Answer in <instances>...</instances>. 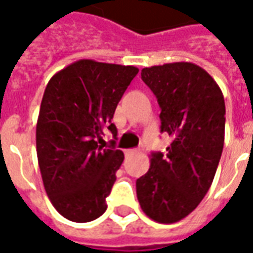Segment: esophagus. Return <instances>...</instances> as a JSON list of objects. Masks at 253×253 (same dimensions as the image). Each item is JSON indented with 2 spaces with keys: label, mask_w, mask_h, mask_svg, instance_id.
Wrapping results in <instances>:
<instances>
[{
  "label": "esophagus",
  "mask_w": 253,
  "mask_h": 253,
  "mask_svg": "<svg viewBox=\"0 0 253 253\" xmlns=\"http://www.w3.org/2000/svg\"><path fill=\"white\" fill-rule=\"evenodd\" d=\"M134 153H137V150H135V149H127L126 152H125L126 157H130V156H132Z\"/></svg>",
  "instance_id": "1"
}]
</instances>
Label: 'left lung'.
<instances>
[{
    "mask_svg": "<svg viewBox=\"0 0 253 253\" xmlns=\"http://www.w3.org/2000/svg\"><path fill=\"white\" fill-rule=\"evenodd\" d=\"M141 78L156 94L161 132L172 137L167 153H152L137 180L143 212L160 223L187 217L205 198L221 159L225 101L209 73L191 62L145 67Z\"/></svg>",
    "mask_w": 253,
    "mask_h": 253,
    "instance_id": "1",
    "label": "left lung"
}]
</instances>
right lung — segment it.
<instances>
[{
  "label": "right lung",
  "mask_w": 253,
  "mask_h": 253,
  "mask_svg": "<svg viewBox=\"0 0 253 253\" xmlns=\"http://www.w3.org/2000/svg\"><path fill=\"white\" fill-rule=\"evenodd\" d=\"M135 66L80 59L55 73L42 99L36 153L52 206L73 222H89L107 210L105 198L125 160L122 150L97 145L116 105L138 74Z\"/></svg>",
  "instance_id": "obj_1"
}]
</instances>
